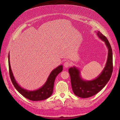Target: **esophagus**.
<instances>
[{
	"label": "esophagus",
	"mask_w": 120,
	"mask_h": 120,
	"mask_svg": "<svg viewBox=\"0 0 120 120\" xmlns=\"http://www.w3.org/2000/svg\"><path fill=\"white\" fill-rule=\"evenodd\" d=\"M71 65V64L69 61H66L65 62H64V66L65 68H68V67H69Z\"/></svg>",
	"instance_id": "1"
}]
</instances>
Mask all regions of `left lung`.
I'll list each match as a JSON object with an SVG mask.
<instances>
[{"mask_svg":"<svg viewBox=\"0 0 120 120\" xmlns=\"http://www.w3.org/2000/svg\"><path fill=\"white\" fill-rule=\"evenodd\" d=\"M95 32L98 37L105 42L108 50L107 61L104 69L97 77L92 80L82 79L79 68L75 66L68 70L73 91L75 95L81 98H89L97 94L105 86L112 73V52L111 45L106 38L100 31Z\"/></svg>","mask_w":120,"mask_h":120,"instance_id":"8db88e82","label":"left lung"}]
</instances>
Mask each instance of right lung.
<instances>
[{
    "label": "right lung",
    "instance_id": "obj_1",
    "mask_svg": "<svg viewBox=\"0 0 120 120\" xmlns=\"http://www.w3.org/2000/svg\"><path fill=\"white\" fill-rule=\"evenodd\" d=\"M8 65L10 77L15 88L25 98L33 101L45 100L52 94L56 78L63 71V65L62 64L59 65L51 71L46 81L43 86L37 90L30 91L22 88L16 81L10 66L9 53L8 54Z\"/></svg>",
    "mask_w": 120,
    "mask_h": 120
}]
</instances>
